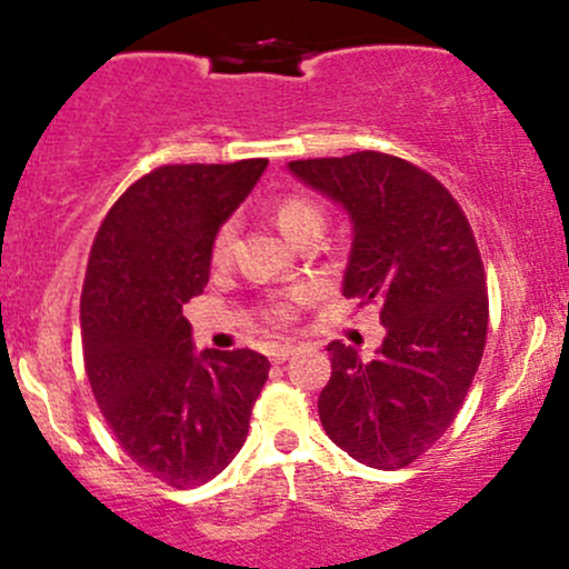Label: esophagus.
<instances>
[{"label": "esophagus", "instance_id": "esophagus-1", "mask_svg": "<svg viewBox=\"0 0 569 569\" xmlns=\"http://www.w3.org/2000/svg\"><path fill=\"white\" fill-rule=\"evenodd\" d=\"M295 353H297L295 346H278V348H272V351H270V359L274 361V365H283V361L289 359V356H295Z\"/></svg>", "mask_w": 569, "mask_h": 569}]
</instances>
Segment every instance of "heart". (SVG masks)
<instances>
[{
	"instance_id": "1",
	"label": "heart",
	"mask_w": 569,
	"mask_h": 569,
	"mask_svg": "<svg viewBox=\"0 0 569 569\" xmlns=\"http://www.w3.org/2000/svg\"><path fill=\"white\" fill-rule=\"evenodd\" d=\"M272 218L274 223L280 227V232L291 240H299L308 232H321L323 227V210L316 199L310 197H299V193H291V197L278 199L272 204ZM234 242H237V223L234 221H223L221 227L216 229L213 240H210V261L213 267H227L234 256ZM305 291L302 289H289L283 295H274L264 302L261 308V318L274 329L289 327L291 321L297 318L299 305L305 302Z\"/></svg>"
}]
</instances>
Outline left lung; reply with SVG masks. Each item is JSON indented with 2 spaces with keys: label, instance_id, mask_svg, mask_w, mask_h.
<instances>
[{
  "label": "left lung",
  "instance_id": "obj_1",
  "mask_svg": "<svg viewBox=\"0 0 569 569\" xmlns=\"http://www.w3.org/2000/svg\"><path fill=\"white\" fill-rule=\"evenodd\" d=\"M291 172L353 221L342 295L378 305L376 359L335 340L318 416L337 446L378 470L432 448L465 405L489 327L476 234L453 193L421 167L380 151L299 159Z\"/></svg>",
  "mask_w": 569,
  "mask_h": 569
}]
</instances>
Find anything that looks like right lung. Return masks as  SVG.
<instances>
[{"label": "right lung", "instance_id": "obj_1", "mask_svg": "<svg viewBox=\"0 0 569 569\" xmlns=\"http://www.w3.org/2000/svg\"><path fill=\"white\" fill-rule=\"evenodd\" d=\"M267 159L164 164L134 180L93 237L80 329L91 391L123 451L174 489L208 483L246 442L267 356L193 353L183 305L210 278V240Z\"/></svg>", "mask_w": 569, "mask_h": 569}]
</instances>
